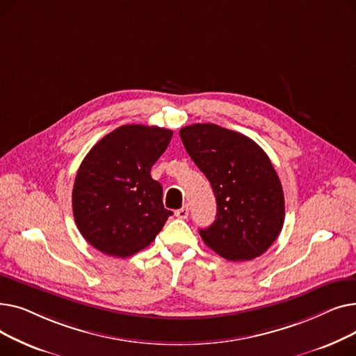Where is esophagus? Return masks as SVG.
<instances>
[{"instance_id": "esophagus-1", "label": "esophagus", "mask_w": 356, "mask_h": 356, "mask_svg": "<svg viewBox=\"0 0 356 356\" xmlns=\"http://www.w3.org/2000/svg\"><path fill=\"white\" fill-rule=\"evenodd\" d=\"M175 215H176L177 218H180V219H186V218H188V215H189V208H188V207H184V208H181V209L176 211V212H175Z\"/></svg>"}]
</instances>
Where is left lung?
Masks as SVG:
<instances>
[{"instance_id": "left-lung-1", "label": "left lung", "mask_w": 356, "mask_h": 356, "mask_svg": "<svg viewBox=\"0 0 356 356\" xmlns=\"http://www.w3.org/2000/svg\"><path fill=\"white\" fill-rule=\"evenodd\" d=\"M179 134L216 197L215 222L199 231L204 244L229 261L263 255L284 223L283 188L264 149L216 124H192Z\"/></svg>"}]
</instances>
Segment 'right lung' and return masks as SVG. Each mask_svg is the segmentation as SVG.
I'll list each match as a JSON object with an SVG mask.
<instances>
[{
  "instance_id": "1",
  "label": "right lung",
  "mask_w": 356,
  "mask_h": 356,
  "mask_svg": "<svg viewBox=\"0 0 356 356\" xmlns=\"http://www.w3.org/2000/svg\"><path fill=\"white\" fill-rule=\"evenodd\" d=\"M173 131L122 125L106 134L83 159L72 192L76 227L102 254L127 258L156 239L172 211L163 188L149 175Z\"/></svg>"
}]
</instances>
